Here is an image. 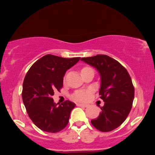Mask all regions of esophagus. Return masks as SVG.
Returning a JSON list of instances; mask_svg holds the SVG:
<instances>
[{"mask_svg":"<svg viewBox=\"0 0 155 155\" xmlns=\"http://www.w3.org/2000/svg\"><path fill=\"white\" fill-rule=\"evenodd\" d=\"M78 106H81V107H88L89 105L88 104H76Z\"/></svg>","mask_w":155,"mask_h":155,"instance_id":"34e87169","label":"esophagus"}]
</instances>
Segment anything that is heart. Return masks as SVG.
I'll list each match as a JSON object with an SVG mask.
<instances>
[{
	"instance_id": "b5f03b06",
	"label": "heart",
	"mask_w": 155,
	"mask_h": 155,
	"mask_svg": "<svg viewBox=\"0 0 155 155\" xmlns=\"http://www.w3.org/2000/svg\"><path fill=\"white\" fill-rule=\"evenodd\" d=\"M89 68H91L88 66L84 67L83 68L81 69V72H82L83 71L87 70V69ZM91 93L92 91L90 90H80L74 92V93L73 94L72 97L74 100H75L76 101H86L90 98Z\"/></svg>"
}]
</instances>
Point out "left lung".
Instances as JSON below:
<instances>
[{
    "instance_id": "1",
    "label": "left lung",
    "mask_w": 155,
    "mask_h": 155,
    "mask_svg": "<svg viewBox=\"0 0 155 155\" xmlns=\"http://www.w3.org/2000/svg\"><path fill=\"white\" fill-rule=\"evenodd\" d=\"M81 60L96 68L101 77L99 95L104 106L91 123L101 132H110L123 123L132 108L134 87L130 76L125 68L108 55L97 54Z\"/></svg>"
}]
</instances>
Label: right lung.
Segmentation results:
<instances>
[{"label":"right lung","instance_id":"right-lung-1","mask_svg":"<svg viewBox=\"0 0 155 155\" xmlns=\"http://www.w3.org/2000/svg\"><path fill=\"white\" fill-rule=\"evenodd\" d=\"M80 58H64L44 55L37 60L26 74L22 84V97L27 113L39 129L58 133L68 123L70 114L76 106L70 101L55 104L52 95L63 86V76Z\"/></svg>","mask_w":155,"mask_h":155}]
</instances>
